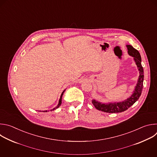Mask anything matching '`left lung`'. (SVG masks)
Instances as JSON below:
<instances>
[{"instance_id":"1","label":"left lung","mask_w":157,"mask_h":157,"mask_svg":"<svg viewBox=\"0 0 157 157\" xmlns=\"http://www.w3.org/2000/svg\"><path fill=\"white\" fill-rule=\"evenodd\" d=\"M128 50V54L134 57V60L139 71V77L137 83L135 87V90L133 91L132 95L121 102L117 103H101L95 100H92V103L98 110L101 111L105 113H121L127 110L129 108L132 106L139 98L141 95L142 91L143 89V82H144V69L141 64V56L139 52L134 48L131 45H126Z\"/></svg>"}]
</instances>
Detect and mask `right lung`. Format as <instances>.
I'll list each match as a JSON object with an SVG mask.
<instances>
[{
	"mask_svg": "<svg viewBox=\"0 0 157 157\" xmlns=\"http://www.w3.org/2000/svg\"><path fill=\"white\" fill-rule=\"evenodd\" d=\"M65 91V90L62 91V94H61V95H60V99H59V103H58V105H57V106L56 107V108H53L52 109H51V111H53V110H54V109H57V108H58L60 106V105H61V103H62V95H63V93H64V92ZM48 111H44L43 112H47Z\"/></svg>",
	"mask_w": 157,
	"mask_h": 157,
	"instance_id": "right-lung-1",
	"label": "right lung"
}]
</instances>
